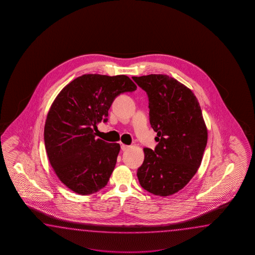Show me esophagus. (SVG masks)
Wrapping results in <instances>:
<instances>
[{"label":"esophagus","mask_w":255,"mask_h":255,"mask_svg":"<svg viewBox=\"0 0 255 255\" xmlns=\"http://www.w3.org/2000/svg\"><path fill=\"white\" fill-rule=\"evenodd\" d=\"M130 146H128V145H125V144H121V149L123 150V151H125V150H128V148H129Z\"/></svg>","instance_id":"obj_1"}]
</instances>
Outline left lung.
<instances>
[{
    "instance_id": "left-lung-1",
    "label": "left lung",
    "mask_w": 255,
    "mask_h": 255,
    "mask_svg": "<svg viewBox=\"0 0 255 255\" xmlns=\"http://www.w3.org/2000/svg\"><path fill=\"white\" fill-rule=\"evenodd\" d=\"M132 78L147 94L149 121L157 132L155 149L144 148L138 181L154 195H172L201 166L208 130L200 104L190 88L167 75Z\"/></svg>"
}]
</instances>
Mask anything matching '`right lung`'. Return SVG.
Wrapping results in <instances>:
<instances>
[{
    "label": "right lung",
    "instance_id": "obj_1",
    "mask_svg": "<svg viewBox=\"0 0 255 255\" xmlns=\"http://www.w3.org/2000/svg\"><path fill=\"white\" fill-rule=\"evenodd\" d=\"M128 76L83 75L65 86L49 109L44 145L58 179L80 195L103 189L114 170L120 145L96 138L94 129L108 121L115 98L133 92Z\"/></svg>",
    "mask_w": 255,
    "mask_h": 255
}]
</instances>
